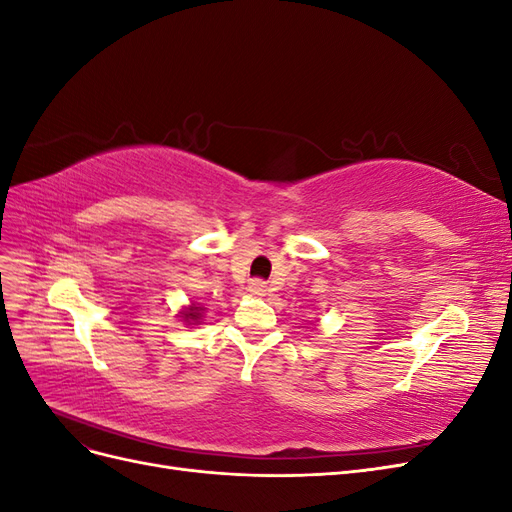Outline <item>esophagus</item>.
Wrapping results in <instances>:
<instances>
[{
  "instance_id": "esophagus-1",
  "label": "esophagus",
  "mask_w": 512,
  "mask_h": 512,
  "mask_svg": "<svg viewBox=\"0 0 512 512\" xmlns=\"http://www.w3.org/2000/svg\"><path fill=\"white\" fill-rule=\"evenodd\" d=\"M247 292H250L252 297H265V294L269 292V288H267V284L262 282V280H252L250 286H247Z\"/></svg>"
}]
</instances>
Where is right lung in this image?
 Wrapping results in <instances>:
<instances>
[{"label":"right lung","instance_id":"add662e5","mask_svg":"<svg viewBox=\"0 0 512 512\" xmlns=\"http://www.w3.org/2000/svg\"><path fill=\"white\" fill-rule=\"evenodd\" d=\"M207 312L205 303H198V301H190V305H183L181 312L177 314L179 320L185 324V327H198L200 322H203V314Z\"/></svg>","mask_w":512,"mask_h":512}]
</instances>
